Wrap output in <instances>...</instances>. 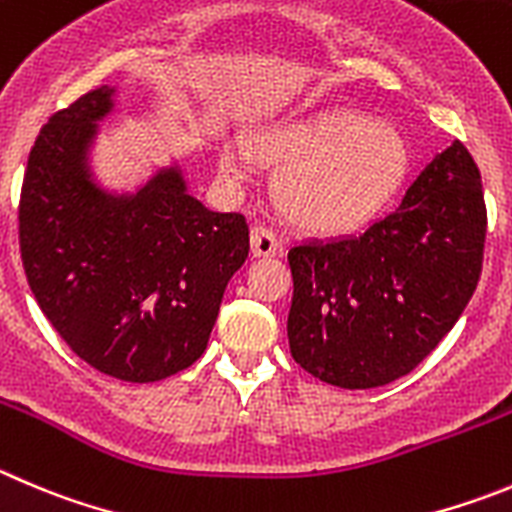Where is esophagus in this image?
<instances>
[{
  "label": "esophagus",
  "mask_w": 512,
  "mask_h": 512,
  "mask_svg": "<svg viewBox=\"0 0 512 512\" xmlns=\"http://www.w3.org/2000/svg\"><path fill=\"white\" fill-rule=\"evenodd\" d=\"M250 245H252V255L255 257H272L280 252V242H278V237H275V232L267 227H262V224L252 227Z\"/></svg>",
  "instance_id": "obj_1"
}]
</instances>
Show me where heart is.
I'll use <instances>...</instances> for the list:
<instances>
[{
  "mask_svg": "<svg viewBox=\"0 0 512 512\" xmlns=\"http://www.w3.org/2000/svg\"><path fill=\"white\" fill-rule=\"evenodd\" d=\"M252 154L285 166L278 202L285 217L310 232H346L374 217L399 189L409 166L401 133L353 111L285 121L252 138ZM222 169L247 179L252 156L224 146Z\"/></svg>",
  "mask_w": 512,
  "mask_h": 512,
  "instance_id": "1",
  "label": "heart"
}]
</instances>
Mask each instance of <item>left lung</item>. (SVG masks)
Returning <instances> with one entry per match:
<instances>
[{"mask_svg": "<svg viewBox=\"0 0 512 512\" xmlns=\"http://www.w3.org/2000/svg\"><path fill=\"white\" fill-rule=\"evenodd\" d=\"M485 232L480 169L455 141L417 176L396 212L361 234L290 247L295 361L341 389L407 376L470 303Z\"/></svg>", "mask_w": 512, "mask_h": 512, "instance_id": "8db88e82", "label": "left lung"}]
</instances>
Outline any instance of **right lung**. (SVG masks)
<instances>
[{
    "instance_id": "add662e5",
    "label": "right lung",
    "mask_w": 512,
    "mask_h": 512,
    "mask_svg": "<svg viewBox=\"0 0 512 512\" xmlns=\"http://www.w3.org/2000/svg\"><path fill=\"white\" fill-rule=\"evenodd\" d=\"M113 108L100 85L42 126L19 194V252L37 305L85 364L148 384L204 353L229 278L250 252L240 212H209L176 166L116 197L85 151Z\"/></svg>"
}]
</instances>
